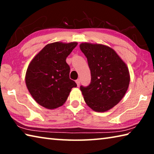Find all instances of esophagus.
Returning <instances> with one entry per match:
<instances>
[{"instance_id":"34e87169","label":"esophagus","mask_w":154,"mask_h":154,"mask_svg":"<svg viewBox=\"0 0 154 154\" xmlns=\"http://www.w3.org/2000/svg\"><path fill=\"white\" fill-rule=\"evenodd\" d=\"M75 82H76L77 86H79V84H80V80L79 79H77L76 81H75Z\"/></svg>"}]
</instances>
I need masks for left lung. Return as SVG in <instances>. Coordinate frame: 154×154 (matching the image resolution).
<instances>
[{
  "mask_svg": "<svg viewBox=\"0 0 154 154\" xmlns=\"http://www.w3.org/2000/svg\"><path fill=\"white\" fill-rule=\"evenodd\" d=\"M81 50L87 58L91 82L80 87L88 106L96 112H105L119 103L130 83L128 68L116 51L102 44L83 43Z\"/></svg>",
  "mask_w": 154,
  "mask_h": 154,
  "instance_id": "8db88e82",
  "label": "left lung"
}]
</instances>
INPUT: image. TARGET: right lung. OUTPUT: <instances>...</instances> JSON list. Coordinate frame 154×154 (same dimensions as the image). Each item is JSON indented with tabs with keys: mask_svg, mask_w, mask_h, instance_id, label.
Masks as SVG:
<instances>
[{
	"mask_svg": "<svg viewBox=\"0 0 154 154\" xmlns=\"http://www.w3.org/2000/svg\"><path fill=\"white\" fill-rule=\"evenodd\" d=\"M77 42L48 44L34 57L26 73V84L38 105L54 109L64 105L71 89L77 87L69 77L66 59Z\"/></svg>",
	"mask_w": 154,
	"mask_h": 154,
	"instance_id": "add662e5",
	"label": "right lung"
}]
</instances>
